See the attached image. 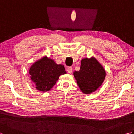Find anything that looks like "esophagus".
<instances>
[{"label":"esophagus","mask_w":134,"mask_h":134,"mask_svg":"<svg viewBox=\"0 0 134 134\" xmlns=\"http://www.w3.org/2000/svg\"><path fill=\"white\" fill-rule=\"evenodd\" d=\"M67 71L68 73L71 74L72 72V67H68L67 69Z\"/></svg>","instance_id":"1"}]
</instances>
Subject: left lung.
Segmentation results:
<instances>
[{"mask_svg":"<svg viewBox=\"0 0 134 134\" xmlns=\"http://www.w3.org/2000/svg\"><path fill=\"white\" fill-rule=\"evenodd\" d=\"M73 74L82 92L87 94L98 89L103 83L106 72L97 59L92 57L82 59L80 70Z\"/></svg>","mask_w":134,"mask_h":134,"instance_id":"left-lung-1","label":"left lung"}]
</instances>
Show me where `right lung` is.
<instances>
[{"label":"right lung","instance_id":"right-lung-1","mask_svg":"<svg viewBox=\"0 0 134 134\" xmlns=\"http://www.w3.org/2000/svg\"><path fill=\"white\" fill-rule=\"evenodd\" d=\"M32 81L39 91L48 92L58 80L60 75L66 74L63 65L57 64L53 60L44 56L34 63L29 69Z\"/></svg>","mask_w":134,"mask_h":134}]
</instances>
